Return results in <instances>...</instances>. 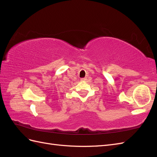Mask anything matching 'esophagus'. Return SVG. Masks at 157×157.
Returning a JSON list of instances; mask_svg holds the SVG:
<instances>
[{"mask_svg":"<svg viewBox=\"0 0 157 157\" xmlns=\"http://www.w3.org/2000/svg\"><path fill=\"white\" fill-rule=\"evenodd\" d=\"M81 80H86V78H81Z\"/></svg>","mask_w":157,"mask_h":157,"instance_id":"esophagus-1","label":"esophagus"}]
</instances>
